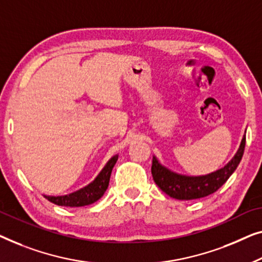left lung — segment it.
Returning <instances> with one entry per match:
<instances>
[{
	"label": "left lung",
	"mask_w": 262,
	"mask_h": 262,
	"mask_svg": "<svg viewBox=\"0 0 262 262\" xmlns=\"http://www.w3.org/2000/svg\"><path fill=\"white\" fill-rule=\"evenodd\" d=\"M246 135H243L241 145L236 154L226 166L209 173L206 176H184L166 168L159 163L156 157L152 161V176L154 182L160 187L161 191L169 197L180 201H190L203 198L216 192L224 183L229 179L235 169L238 166L245 152Z\"/></svg>",
	"instance_id": "obj_1"
}]
</instances>
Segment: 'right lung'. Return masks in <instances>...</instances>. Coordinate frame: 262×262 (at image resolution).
I'll list each match as a JSON object with an SVG mask.
<instances>
[{"mask_svg": "<svg viewBox=\"0 0 262 262\" xmlns=\"http://www.w3.org/2000/svg\"><path fill=\"white\" fill-rule=\"evenodd\" d=\"M117 158H119V156H114L106 163L105 166L103 167L102 171L99 172V174L96 177L94 182H91L89 185L83 187V189L70 194H65V196H46L45 194V198L57 205L71 206V208L85 206L95 203L104 194L105 190L108 189L110 174H112L113 167L115 166Z\"/></svg>", "mask_w": 262, "mask_h": 262, "instance_id": "right-lung-1", "label": "right lung"}]
</instances>
